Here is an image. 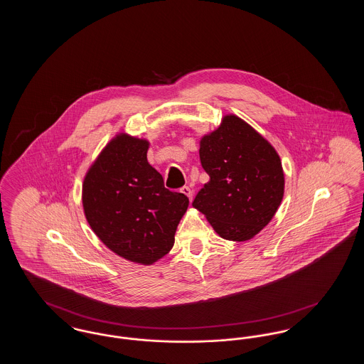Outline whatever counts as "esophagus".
I'll return each instance as SVG.
<instances>
[{"label":"esophagus","mask_w":364,"mask_h":364,"mask_svg":"<svg viewBox=\"0 0 364 364\" xmlns=\"http://www.w3.org/2000/svg\"><path fill=\"white\" fill-rule=\"evenodd\" d=\"M181 192H183L184 195H187V196L190 198V200L192 199V195H193V192H192V190H191L190 187H187V186H186V187H183V188H181Z\"/></svg>","instance_id":"obj_1"}]
</instances>
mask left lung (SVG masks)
Returning <instances> with one entry per match:
<instances>
[{
  "label": "left lung",
  "instance_id": "1",
  "mask_svg": "<svg viewBox=\"0 0 364 364\" xmlns=\"http://www.w3.org/2000/svg\"><path fill=\"white\" fill-rule=\"evenodd\" d=\"M200 164L210 181L192 206L226 240L245 242L267 225L284 196V173L276 150L236 116L200 140Z\"/></svg>",
  "mask_w": 364,
  "mask_h": 364
}]
</instances>
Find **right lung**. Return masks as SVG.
Here are the masks:
<instances>
[{
    "instance_id": "1",
    "label": "right lung",
    "mask_w": 364,
    "mask_h": 364,
    "mask_svg": "<svg viewBox=\"0 0 364 364\" xmlns=\"http://www.w3.org/2000/svg\"><path fill=\"white\" fill-rule=\"evenodd\" d=\"M149 141L119 135L90 168L83 208L95 235L125 259L151 264L174 244L188 198L165 188L147 162Z\"/></svg>"
}]
</instances>
